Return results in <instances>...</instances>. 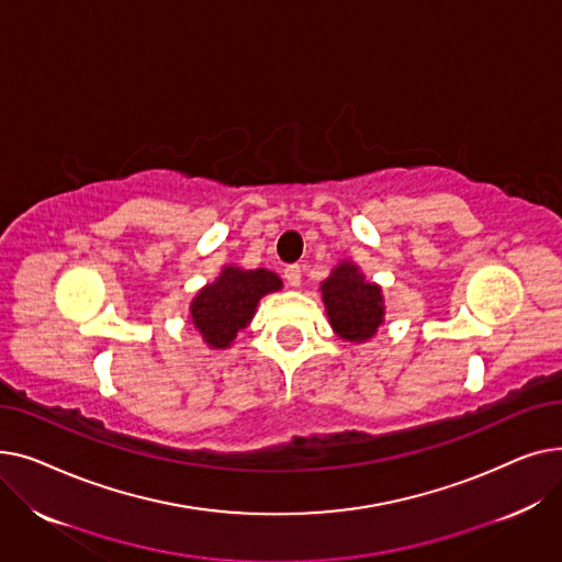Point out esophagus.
I'll use <instances>...</instances> for the list:
<instances>
[{"label": "esophagus", "mask_w": 562, "mask_h": 562, "mask_svg": "<svg viewBox=\"0 0 562 562\" xmlns=\"http://www.w3.org/2000/svg\"><path fill=\"white\" fill-rule=\"evenodd\" d=\"M284 280L291 284V286H301V266L299 263H291L284 269Z\"/></svg>", "instance_id": "1"}]
</instances>
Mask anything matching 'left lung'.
<instances>
[{"mask_svg": "<svg viewBox=\"0 0 562 562\" xmlns=\"http://www.w3.org/2000/svg\"><path fill=\"white\" fill-rule=\"evenodd\" d=\"M321 293L333 330L346 341L371 339L385 321L382 289L369 282L352 261H341L330 278L321 282Z\"/></svg>", "mask_w": 562, "mask_h": 562, "instance_id": "8db88e82", "label": "left lung"}]
</instances>
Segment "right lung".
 Listing matches in <instances>:
<instances>
[{
	"label": "right lung",
	"instance_id": "1",
	"mask_svg": "<svg viewBox=\"0 0 562 562\" xmlns=\"http://www.w3.org/2000/svg\"><path fill=\"white\" fill-rule=\"evenodd\" d=\"M278 289L282 280L271 271L225 266L212 284L198 291L191 303V323L210 348H229L236 333L255 316L257 303Z\"/></svg>",
	"mask_w": 562,
	"mask_h": 562
}]
</instances>
